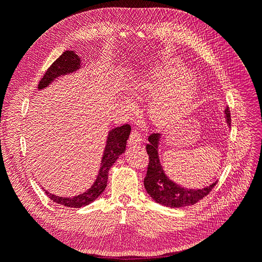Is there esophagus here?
<instances>
[{
  "label": "esophagus",
  "instance_id": "obj_1",
  "mask_svg": "<svg viewBox=\"0 0 262 262\" xmlns=\"http://www.w3.org/2000/svg\"><path fill=\"white\" fill-rule=\"evenodd\" d=\"M142 141H143V140H142L141 134L137 130H132V132L130 134V138L128 140L129 145H138V144L141 143Z\"/></svg>",
  "mask_w": 262,
  "mask_h": 262
}]
</instances>
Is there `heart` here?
<instances>
[{"instance_id":"obj_1","label":"heart","mask_w":262,"mask_h":262,"mask_svg":"<svg viewBox=\"0 0 262 262\" xmlns=\"http://www.w3.org/2000/svg\"><path fill=\"white\" fill-rule=\"evenodd\" d=\"M178 61L165 58L156 62L133 82L131 93L139 99L150 98L147 114L156 125H167L184 116L196 95L192 72ZM124 102L131 105L129 99Z\"/></svg>"}]
</instances>
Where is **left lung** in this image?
<instances>
[{
    "mask_svg": "<svg viewBox=\"0 0 262 262\" xmlns=\"http://www.w3.org/2000/svg\"><path fill=\"white\" fill-rule=\"evenodd\" d=\"M226 123L231 126V114L228 107L224 110ZM162 140L160 133H153L148 137V144L146 150L149 157L146 176L144 178V187L149 196L156 202L169 208H184L192 205L208 195L211 190L216 185V181L210 186L201 189H190L177 185L170 180L163 169V166L158 156V146Z\"/></svg>",
    "mask_w": 262,
    "mask_h": 262,
    "instance_id": "left-lung-1",
    "label": "left lung"
}]
</instances>
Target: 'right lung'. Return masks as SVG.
Returning a JSON list of instances; mask_svg holds the SVG:
<instances>
[{
    "label": "right lung",
    "mask_w": 262,
    "mask_h": 262,
    "mask_svg": "<svg viewBox=\"0 0 262 262\" xmlns=\"http://www.w3.org/2000/svg\"><path fill=\"white\" fill-rule=\"evenodd\" d=\"M82 66V59L80 58V55H77L75 53V51L69 50L63 52L60 57L52 63V66L47 70L43 77L41 78L40 82H39L38 90H43L46 87H48L54 80H57L60 76L75 73L76 71L81 70ZM130 132L131 128L129 124L117 126V128L109 131L98 175L92 187L87 189L85 192L75 195L73 198H63L52 194L47 191V190H45L46 194L48 195L53 202L64 205V207L68 208H82L87 204L94 202L102 192H104L105 188L107 187L109 169L112 168V166L118 160L119 156L125 152L126 140L129 139Z\"/></svg>",
    "instance_id": "1"
}]
</instances>
